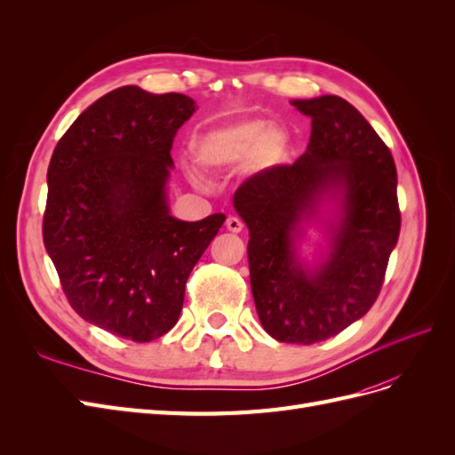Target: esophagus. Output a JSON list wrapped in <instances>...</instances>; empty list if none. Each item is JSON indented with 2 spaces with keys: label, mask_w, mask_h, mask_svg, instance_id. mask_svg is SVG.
Segmentation results:
<instances>
[{
  "label": "esophagus",
  "mask_w": 455,
  "mask_h": 455,
  "mask_svg": "<svg viewBox=\"0 0 455 455\" xmlns=\"http://www.w3.org/2000/svg\"><path fill=\"white\" fill-rule=\"evenodd\" d=\"M226 226H228V229H229V231H233V233H241V231H243V228H244L243 220H241V218H237V216H229V218L226 220Z\"/></svg>",
  "instance_id": "34e87169"
}]
</instances>
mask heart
I'll return each mask as SVG.
<instances>
[{
    "label": "heart",
    "instance_id": "obj_1",
    "mask_svg": "<svg viewBox=\"0 0 455 455\" xmlns=\"http://www.w3.org/2000/svg\"><path fill=\"white\" fill-rule=\"evenodd\" d=\"M191 157L206 172L231 171L249 159L256 171L277 169L291 154V139L267 119H237L203 131L191 140Z\"/></svg>",
    "mask_w": 455,
    "mask_h": 455
}]
</instances>
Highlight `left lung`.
Segmentation results:
<instances>
[{"mask_svg":"<svg viewBox=\"0 0 455 455\" xmlns=\"http://www.w3.org/2000/svg\"><path fill=\"white\" fill-rule=\"evenodd\" d=\"M291 104L311 117L306 154L251 176L233 196V209L249 228L261 326L277 341L311 346L374 306L401 211L391 151L359 109L334 94ZM309 223L327 235V251L311 265L297 246Z\"/></svg>","mask_w":455,"mask_h":455,"instance_id":"left-lung-1","label":"left lung"}]
</instances>
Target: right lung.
I'll list each match as a JSON object with an SVG mask.
<instances>
[{
	"label": "right lung",
	"instance_id": "obj_1",
	"mask_svg": "<svg viewBox=\"0 0 455 455\" xmlns=\"http://www.w3.org/2000/svg\"><path fill=\"white\" fill-rule=\"evenodd\" d=\"M180 92L104 94L64 132L47 171L44 243L76 313L132 341L176 324L186 281L226 222L171 214L172 140L194 116Z\"/></svg>",
	"mask_w": 455,
	"mask_h": 455
}]
</instances>
